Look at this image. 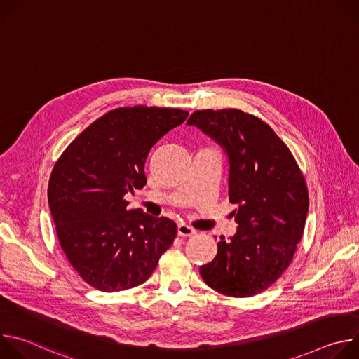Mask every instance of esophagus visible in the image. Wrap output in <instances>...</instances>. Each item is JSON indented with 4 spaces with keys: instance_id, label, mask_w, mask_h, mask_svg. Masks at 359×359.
I'll return each mask as SVG.
<instances>
[{
    "instance_id": "esophagus-1",
    "label": "esophagus",
    "mask_w": 359,
    "mask_h": 359,
    "mask_svg": "<svg viewBox=\"0 0 359 359\" xmlns=\"http://www.w3.org/2000/svg\"><path fill=\"white\" fill-rule=\"evenodd\" d=\"M177 234H179L180 237H191V236L196 234V230H194L193 227H190V226L182 223V224L177 226Z\"/></svg>"
}]
</instances>
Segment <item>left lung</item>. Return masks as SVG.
<instances>
[{
	"label": "left lung",
	"mask_w": 359,
	"mask_h": 359,
	"mask_svg": "<svg viewBox=\"0 0 359 359\" xmlns=\"http://www.w3.org/2000/svg\"><path fill=\"white\" fill-rule=\"evenodd\" d=\"M187 125L215 139L229 158V200L237 231L200 267L210 288L230 297L267 290L290 266L302 237L309 190L287 144L262 119L240 109L196 111Z\"/></svg>",
	"instance_id": "left-lung-1"
}]
</instances>
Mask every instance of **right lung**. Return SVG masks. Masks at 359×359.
<instances>
[{"label": "right lung", "mask_w": 359, "mask_h": 359, "mask_svg": "<svg viewBox=\"0 0 359 359\" xmlns=\"http://www.w3.org/2000/svg\"><path fill=\"white\" fill-rule=\"evenodd\" d=\"M189 112L118 108L89 125L61 155L48 203L67 259L93 288L123 291L144 283L172 245L177 226L128 209L126 193L146 184L144 163L162 136Z\"/></svg>", "instance_id": "obj_1"}]
</instances>
